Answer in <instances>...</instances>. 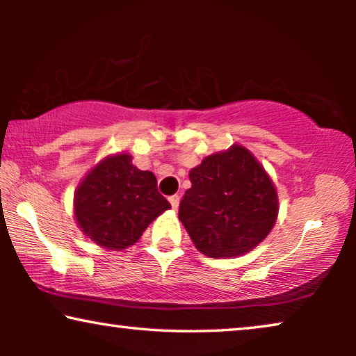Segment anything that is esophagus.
I'll return each instance as SVG.
<instances>
[{
	"label": "esophagus",
	"mask_w": 356,
	"mask_h": 356,
	"mask_svg": "<svg viewBox=\"0 0 356 356\" xmlns=\"http://www.w3.org/2000/svg\"><path fill=\"white\" fill-rule=\"evenodd\" d=\"M168 201H170V204H172L173 211H177L178 206H179V196H177V194H175V196H170Z\"/></svg>",
	"instance_id": "esophagus-1"
}]
</instances>
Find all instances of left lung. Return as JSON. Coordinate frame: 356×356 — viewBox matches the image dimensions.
Segmentation results:
<instances>
[{
    "label": "left lung",
    "instance_id": "8db88e82",
    "mask_svg": "<svg viewBox=\"0 0 356 356\" xmlns=\"http://www.w3.org/2000/svg\"><path fill=\"white\" fill-rule=\"evenodd\" d=\"M189 179L178 217L202 254L216 259L246 254L274 228L275 184L243 145L209 155L189 172Z\"/></svg>",
    "mask_w": 356,
    "mask_h": 356
}]
</instances>
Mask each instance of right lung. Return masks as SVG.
<instances>
[{
  "instance_id": "right-lung-1",
  "label": "right lung",
  "mask_w": 356,
  "mask_h": 356,
  "mask_svg": "<svg viewBox=\"0 0 356 356\" xmlns=\"http://www.w3.org/2000/svg\"><path fill=\"white\" fill-rule=\"evenodd\" d=\"M170 207L155 175L134 167L133 157L120 152L106 155L82 178L72 212L77 227L95 245L121 251Z\"/></svg>"
}]
</instances>
